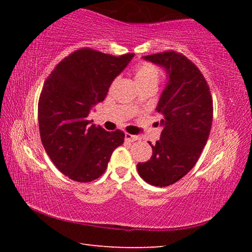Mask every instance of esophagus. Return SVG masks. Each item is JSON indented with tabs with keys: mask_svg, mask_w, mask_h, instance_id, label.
<instances>
[{
	"mask_svg": "<svg viewBox=\"0 0 252 252\" xmlns=\"http://www.w3.org/2000/svg\"><path fill=\"white\" fill-rule=\"evenodd\" d=\"M125 139H126V141H127V142H134V141H136V140H138V136L131 134V133H127V132H126Z\"/></svg>",
	"mask_w": 252,
	"mask_h": 252,
	"instance_id": "esophagus-1",
	"label": "esophagus"
}]
</instances>
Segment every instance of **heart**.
I'll use <instances>...</instances> for the list:
<instances>
[{
  "label": "heart",
  "instance_id": "b5f03b06",
  "mask_svg": "<svg viewBox=\"0 0 252 252\" xmlns=\"http://www.w3.org/2000/svg\"><path fill=\"white\" fill-rule=\"evenodd\" d=\"M134 78L140 88L146 85H158L161 79V72L151 63H139L134 67Z\"/></svg>",
  "mask_w": 252,
  "mask_h": 252
}]
</instances>
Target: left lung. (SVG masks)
I'll return each instance as SVG.
<instances>
[{
	"label": "left lung",
	"instance_id": "obj_1",
	"mask_svg": "<svg viewBox=\"0 0 252 252\" xmlns=\"http://www.w3.org/2000/svg\"><path fill=\"white\" fill-rule=\"evenodd\" d=\"M143 59L165 67L169 80L156 108L162 118L161 138L153 146L149 142L151 159L136 168L149 185L168 187L194 167L206 146L212 125V96L201 71L182 53L170 50Z\"/></svg>",
	"mask_w": 252,
	"mask_h": 252
}]
</instances>
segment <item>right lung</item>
<instances>
[{
  "mask_svg": "<svg viewBox=\"0 0 252 252\" xmlns=\"http://www.w3.org/2000/svg\"><path fill=\"white\" fill-rule=\"evenodd\" d=\"M133 55L83 48L63 59L45 80L37 106L41 141L55 167L71 180L100 178L114 149L125 142L123 131L89 126L87 117Z\"/></svg>",
  "mask_w": 252,
  "mask_h": 252,
  "instance_id": "right-lung-1",
  "label": "right lung"
}]
</instances>
